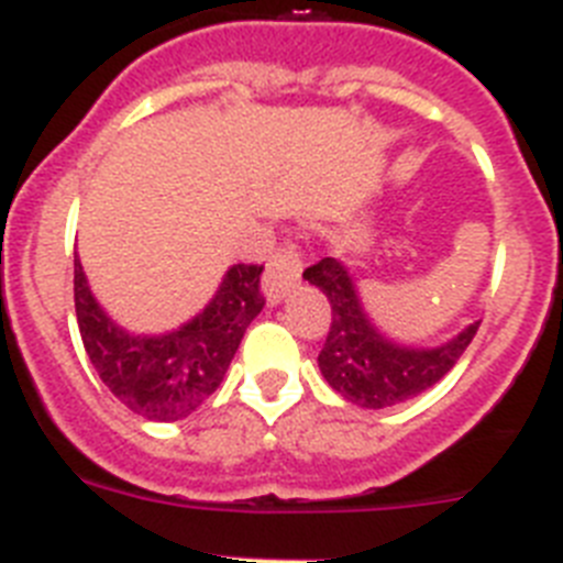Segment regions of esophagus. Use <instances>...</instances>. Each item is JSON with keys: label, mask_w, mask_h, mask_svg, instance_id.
Here are the masks:
<instances>
[{"label": "esophagus", "mask_w": 563, "mask_h": 563, "mask_svg": "<svg viewBox=\"0 0 563 563\" xmlns=\"http://www.w3.org/2000/svg\"><path fill=\"white\" fill-rule=\"evenodd\" d=\"M301 271H305V253L298 251V245L287 242V245L271 258L265 282H262L267 305H278L282 298H287V292L301 282Z\"/></svg>", "instance_id": "34e87169"}]
</instances>
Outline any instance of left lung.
Returning <instances> with one entry per match:
<instances>
[{"label":"left lung","mask_w":563,"mask_h":563,"mask_svg":"<svg viewBox=\"0 0 563 563\" xmlns=\"http://www.w3.org/2000/svg\"><path fill=\"white\" fill-rule=\"evenodd\" d=\"M305 278L324 292L332 307L327 343L318 369L332 389L361 409H386L422 395L454 369L479 321L440 346H409L391 341L363 310L355 278L338 258H321L307 267Z\"/></svg>","instance_id":"1"}]
</instances>
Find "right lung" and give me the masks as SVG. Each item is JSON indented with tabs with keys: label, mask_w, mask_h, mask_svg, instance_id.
I'll return each mask as SVG.
<instances>
[{
	"label": "right lung",
	"mask_w": 563,
	"mask_h": 563,
	"mask_svg": "<svg viewBox=\"0 0 563 563\" xmlns=\"http://www.w3.org/2000/svg\"><path fill=\"white\" fill-rule=\"evenodd\" d=\"M258 265H233L213 298L186 324L161 335H137L114 324L89 290L76 258V318L98 377L134 415L174 422L206 402L225 377L242 335L262 312Z\"/></svg>",
	"instance_id": "right-lung-1"
}]
</instances>
